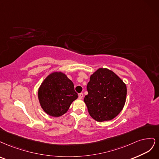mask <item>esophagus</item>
Listing matches in <instances>:
<instances>
[{
  "label": "esophagus",
  "mask_w": 159,
  "mask_h": 159,
  "mask_svg": "<svg viewBox=\"0 0 159 159\" xmlns=\"http://www.w3.org/2000/svg\"><path fill=\"white\" fill-rule=\"evenodd\" d=\"M83 98V93L79 94V99H82Z\"/></svg>",
  "instance_id": "obj_1"
}]
</instances>
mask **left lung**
<instances>
[{
  "instance_id": "1",
  "label": "left lung",
  "mask_w": 159,
  "mask_h": 159,
  "mask_svg": "<svg viewBox=\"0 0 159 159\" xmlns=\"http://www.w3.org/2000/svg\"><path fill=\"white\" fill-rule=\"evenodd\" d=\"M88 95L84 102L90 116L97 121L114 119L123 110L126 101L125 83L113 71L99 68L90 75Z\"/></svg>"
}]
</instances>
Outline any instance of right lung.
<instances>
[{
  "mask_svg": "<svg viewBox=\"0 0 159 159\" xmlns=\"http://www.w3.org/2000/svg\"><path fill=\"white\" fill-rule=\"evenodd\" d=\"M39 104L48 115L58 117L69 109L78 98L74 84L62 71L49 74L39 86L38 91Z\"/></svg>",
  "mask_w": 159,
  "mask_h": 159,
  "instance_id": "right-lung-1",
  "label": "right lung"
}]
</instances>
